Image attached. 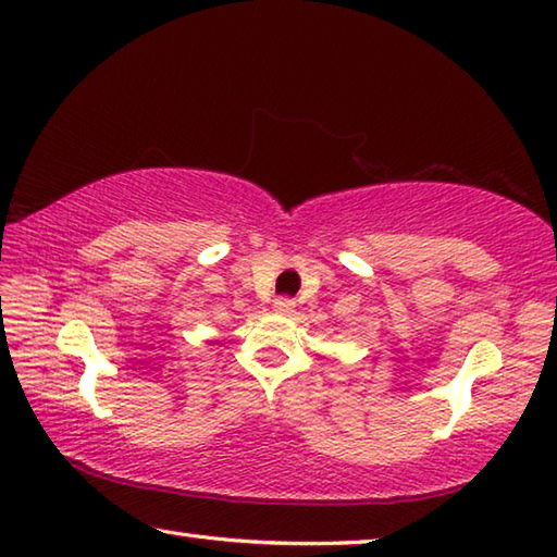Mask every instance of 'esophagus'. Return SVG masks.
<instances>
[{
  "mask_svg": "<svg viewBox=\"0 0 557 557\" xmlns=\"http://www.w3.org/2000/svg\"><path fill=\"white\" fill-rule=\"evenodd\" d=\"M274 310H276L278 314H290L293 310H296V300H290V298H276V300H274Z\"/></svg>",
  "mask_w": 557,
  "mask_h": 557,
  "instance_id": "34e87169",
  "label": "esophagus"
}]
</instances>
